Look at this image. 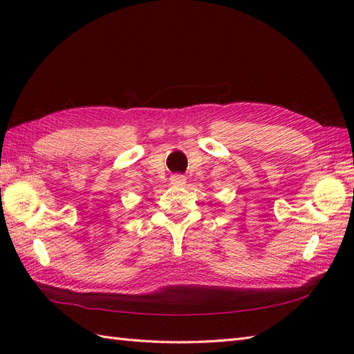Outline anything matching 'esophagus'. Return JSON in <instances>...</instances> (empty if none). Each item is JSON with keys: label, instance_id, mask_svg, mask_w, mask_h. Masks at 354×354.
Returning <instances> with one entry per match:
<instances>
[{"label": "esophagus", "instance_id": "obj_1", "mask_svg": "<svg viewBox=\"0 0 354 354\" xmlns=\"http://www.w3.org/2000/svg\"><path fill=\"white\" fill-rule=\"evenodd\" d=\"M170 183L173 185H184L187 183V179L183 175H171L170 176Z\"/></svg>", "mask_w": 354, "mask_h": 354}]
</instances>
